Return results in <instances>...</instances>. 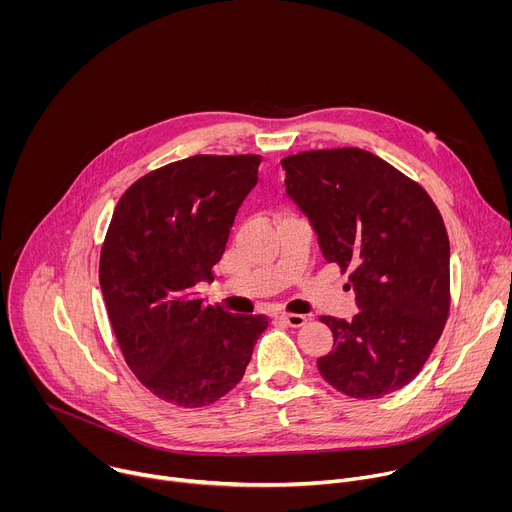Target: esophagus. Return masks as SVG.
<instances>
[{
	"label": "esophagus",
	"mask_w": 512,
	"mask_h": 512,
	"mask_svg": "<svg viewBox=\"0 0 512 512\" xmlns=\"http://www.w3.org/2000/svg\"><path fill=\"white\" fill-rule=\"evenodd\" d=\"M275 318L291 328H300L306 324V316H302V314H277Z\"/></svg>",
	"instance_id": "obj_1"
}]
</instances>
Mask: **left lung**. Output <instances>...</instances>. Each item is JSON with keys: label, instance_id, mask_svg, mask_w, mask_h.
<instances>
[{"label": "left lung", "instance_id": "obj_1", "mask_svg": "<svg viewBox=\"0 0 512 512\" xmlns=\"http://www.w3.org/2000/svg\"><path fill=\"white\" fill-rule=\"evenodd\" d=\"M285 192L318 235L326 261L356 291L350 322L320 316L334 348L320 375L354 399L403 389L423 369L450 314V239L421 184L358 148L281 160Z\"/></svg>", "mask_w": 512, "mask_h": 512}]
</instances>
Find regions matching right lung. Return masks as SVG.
<instances>
[{
  "label": "right lung",
  "mask_w": 512,
  "mask_h": 512,
  "mask_svg": "<svg viewBox=\"0 0 512 512\" xmlns=\"http://www.w3.org/2000/svg\"><path fill=\"white\" fill-rule=\"evenodd\" d=\"M261 156H192L135 180L119 198L101 247L99 283L127 367L162 401L204 407L245 375L267 318L206 306L235 214Z\"/></svg>",
  "instance_id": "add662e5"
}]
</instances>
